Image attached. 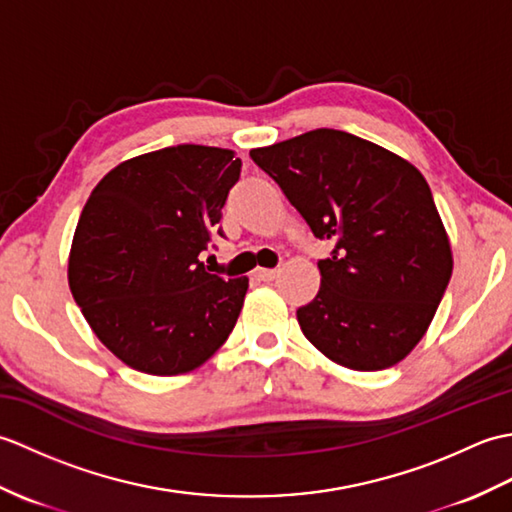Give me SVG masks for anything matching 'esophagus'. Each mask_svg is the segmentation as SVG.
<instances>
[{"instance_id": "34e87169", "label": "esophagus", "mask_w": 512, "mask_h": 512, "mask_svg": "<svg viewBox=\"0 0 512 512\" xmlns=\"http://www.w3.org/2000/svg\"><path fill=\"white\" fill-rule=\"evenodd\" d=\"M277 273H279L277 268H257V270H255V277H257L259 281H270V279L277 277Z\"/></svg>"}]
</instances>
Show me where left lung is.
I'll return each instance as SVG.
<instances>
[{
    "label": "left lung",
    "instance_id": "8db88e82",
    "mask_svg": "<svg viewBox=\"0 0 512 512\" xmlns=\"http://www.w3.org/2000/svg\"><path fill=\"white\" fill-rule=\"evenodd\" d=\"M317 239L321 288L297 310L306 339L334 363L376 372L402 361L427 332L453 259L422 173L339 129H314L250 151Z\"/></svg>",
    "mask_w": 512,
    "mask_h": 512
}]
</instances>
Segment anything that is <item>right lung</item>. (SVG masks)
Wrapping results in <instances>:
<instances>
[{
    "mask_svg": "<svg viewBox=\"0 0 512 512\" xmlns=\"http://www.w3.org/2000/svg\"><path fill=\"white\" fill-rule=\"evenodd\" d=\"M233 151L178 145L112 169L85 202L70 290L103 345L129 367L176 376L215 354L242 312L248 279L211 275L200 253L222 235L239 180Z\"/></svg>",
    "mask_w": 512,
    "mask_h": 512,
    "instance_id": "1",
    "label": "right lung"
}]
</instances>
